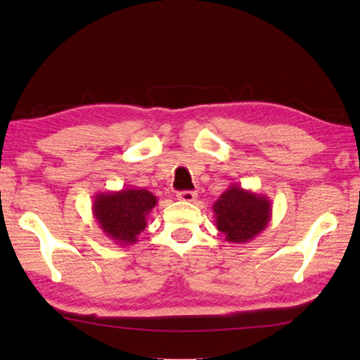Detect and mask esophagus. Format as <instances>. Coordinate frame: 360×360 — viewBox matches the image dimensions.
<instances>
[{
  "label": "esophagus",
  "mask_w": 360,
  "mask_h": 360,
  "mask_svg": "<svg viewBox=\"0 0 360 360\" xmlns=\"http://www.w3.org/2000/svg\"><path fill=\"white\" fill-rule=\"evenodd\" d=\"M176 196H178L179 201H186V202H193L196 200L195 192H179Z\"/></svg>",
  "instance_id": "34e87169"
}]
</instances>
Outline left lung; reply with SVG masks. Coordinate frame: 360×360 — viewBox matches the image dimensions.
Returning a JSON list of instances; mask_svg holds the SVG:
<instances>
[{"instance_id":"obj_1","label":"left lung","mask_w":360,"mask_h":360,"mask_svg":"<svg viewBox=\"0 0 360 360\" xmlns=\"http://www.w3.org/2000/svg\"><path fill=\"white\" fill-rule=\"evenodd\" d=\"M215 224L229 243H249L267 227L272 217L269 198L231 184L213 202Z\"/></svg>"}]
</instances>
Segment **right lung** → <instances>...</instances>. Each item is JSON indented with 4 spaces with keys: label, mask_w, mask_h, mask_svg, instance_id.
I'll use <instances>...</instances> for the list:
<instances>
[{
    "label": "right lung",
    "mask_w": 360,
    "mask_h": 360,
    "mask_svg": "<svg viewBox=\"0 0 360 360\" xmlns=\"http://www.w3.org/2000/svg\"><path fill=\"white\" fill-rule=\"evenodd\" d=\"M158 198L147 188H122L119 192H98L93 201V215L102 232L114 244L129 246L147 226L148 213Z\"/></svg>",
    "instance_id": "1"
}]
</instances>
